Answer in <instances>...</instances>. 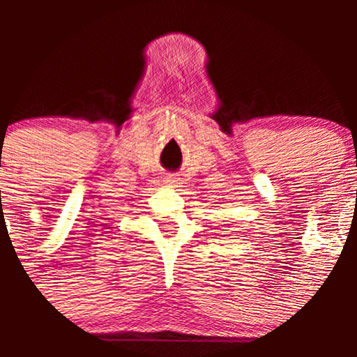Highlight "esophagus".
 <instances>
[{
    "mask_svg": "<svg viewBox=\"0 0 357 357\" xmlns=\"http://www.w3.org/2000/svg\"><path fill=\"white\" fill-rule=\"evenodd\" d=\"M165 183H167L169 186H172L178 183V178H174V176H167V178H165Z\"/></svg>",
    "mask_w": 357,
    "mask_h": 357,
    "instance_id": "1",
    "label": "esophagus"
}]
</instances>
